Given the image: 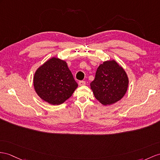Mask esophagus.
<instances>
[{"instance_id":"obj_1","label":"esophagus","mask_w":160,"mask_h":160,"mask_svg":"<svg viewBox=\"0 0 160 160\" xmlns=\"http://www.w3.org/2000/svg\"><path fill=\"white\" fill-rule=\"evenodd\" d=\"M79 85H80V86H82V85H85V81H79Z\"/></svg>"}]
</instances>
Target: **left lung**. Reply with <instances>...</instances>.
<instances>
[{"label": "left lung", "mask_w": 160, "mask_h": 160, "mask_svg": "<svg viewBox=\"0 0 160 160\" xmlns=\"http://www.w3.org/2000/svg\"><path fill=\"white\" fill-rule=\"evenodd\" d=\"M90 86L95 98L100 103L111 104L125 95L128 78L123 68L115 60L106 61L97 68L95 79Z\"/></svg>", "instance_id": "obj_1"}]
</instances>
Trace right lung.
Wrapping results in <instances>:
<instances>
[{
	"instance_id": "obj_1",
	"label": "right lung",
	"mask_w": 160,
	"mask_h": 160,
	"mask_svg": "<svg viewBox=\"0 0 160 160\" xmlns=\"http://www.w3.org/2000/svg\"><path fill=\"white\" fill-rule=\"evenodd\" d=\"M77 86L67 62L59 58H52L47 61L34 76V87L37 94L53 105L65 102Z\"/></svg>"
}]
</instances>
